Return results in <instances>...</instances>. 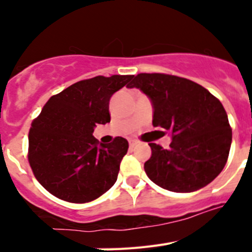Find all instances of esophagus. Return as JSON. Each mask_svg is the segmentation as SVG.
Wrapping results in <instances>:
<instances>
[{
  "label": "esophagus",
  "mask_w": 252,
  "mask_h": 252,
  "mask_svg": "<svg viewBox=\"0 0 252 252\" xmlns=\"http://www.w3.org/2000/svg\"><path fill=\"white\" fill-rule=\"evenodd\" d=\"M137 142L136 141H133V140H131L130 141V148H133V146H136Z\"/></svg>",
  "instance_id": "esophagus-1"
}]
</instances>
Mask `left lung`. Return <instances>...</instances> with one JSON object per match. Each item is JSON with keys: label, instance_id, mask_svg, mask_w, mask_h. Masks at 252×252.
<instances>
[{"label": "left lung", "instance_id": "obj_1", "mask_svg": "<svg viewBox=\"0 0 252 252\" xmlns=\"http://www.w3.org/2000/svg\"><path fill=\"white\" fill-rule=\"evenodd\" d=\"M128 88H139L153 104L154 127L170 131L169 149L149 144L144 164L151 182L170 192L203 188L224 168L232 130L223 106L198 83L161 73H141Z\"/></svg>", "mask_w": 252, "mask_h": 252}]
</instances>
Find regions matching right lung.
Returning a JSON list of instances; mask_svg holds the SVG:
<instances>
[{"instance_id": "1", "label": "right lung", "mask_w": 252, "mask_h": 252, "mask_svg": "<svg viewBox=\"0 0 252 252\" xmlns=\"http://www.w3.org/2000/svg\"><path fill=\"white\" fill-rule=\"evenodd\" d=\"M132 78L98 75L49 98L29 132V162L49 193L70 203H86L116 183L127 140L98 144L93 131L111 121V97Z\"/></svg>"}]
</instances>
